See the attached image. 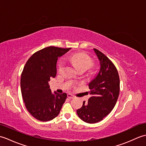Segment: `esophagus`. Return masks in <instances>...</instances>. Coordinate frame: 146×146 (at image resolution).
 <instances>
[{
    "instance_id": "1",
    "label": "esophagus",
    "mask_w": 146,
    "mask_h": 146,
    "mask_svg": "<svg viewBox=\"0 0 146 146\" xmlns=\"http://www.w3.org/2000/svg\"><path fill=\"white\" fill-rule=\"evenodd\" d=\"M67 97H68V98H70V99L74 98V96H73L72 94H68Z\"/></svg>"
}]
</instances>
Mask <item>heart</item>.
Returning a JSON list of instances; mask_svg holds the SVG:
<instances>
[{"label": "heart", "instance_id": "obj_1", "mask_svg": "<svg viewBox=\"0 0 146 146\" xmlns=\"http://www.w3.org/2000/svg\"><path fill=\"white\" fill-rule=\"evenodd\" d=\"M69 60L75 65L78 69H84L85 70L90 68L94 65L92 59L84 52H76L71 54L68 57ZM64 61L63 59H60L58 61V68L59 71H62L64 66Z\"/></svg>", "mask_w": 146, "mask_h": 146}]
</instances>
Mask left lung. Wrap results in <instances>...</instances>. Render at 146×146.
Masks as SVG:
<instances>
[{
	"label": "left lung",
	"instance_id": "obj_1",
	"mask_svg": "<svg viewBox=\"0 0 146 146\" xmlns=\"http://www.w3.org/2000/svg\"><path fill=\"white\" fill-rule=\"evenodd\" d=\"M94 51L100 61V68L95 78L89 83L92 97L83 102L76 113L83 121L94 123L104 119L115 105L120 92V79L114 64L98 49Z\"/></svg>",
	"mask_w": 146,
	"mask_h": 146
}]
</instances>
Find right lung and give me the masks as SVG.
Returning a JSON list of instances; mask_svg holds the SVG:
<instances>
[{
    "instance_id": "add662e5",
    "label": "right lung",
    "mask_w": 146,
    "mask_h": 146,
    "mask_svg": "<svg viewBox=\"0 0 146 146\" xmlns=\"http://www.w3.org/2000/svg\"><path fill=\"white\" fill-rule=\"evenodd\" d=\"M71 48L49 46L34 53L25 64L21 77V89L25 106L37 120L45 122L57 117L67 95L52 94L48 81L56 75L59 57Z\"/></svg>"
}]
</instances>
